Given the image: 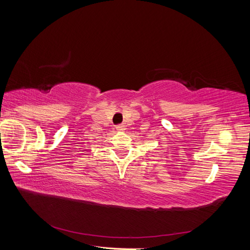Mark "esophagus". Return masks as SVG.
<instances>
[{"mask_svg": "<svg viewBox=\"0 0 250 250\" xmlns=\"http://www.w3.org/2000/svg\"><path fill=\"white\" fill-rule=\"evenodd\" d=\"M117 130L118 131H123L124 130V126L123 125H117Z\"/></svg>", "mask_w": 250, "mask_h": 250, "instance_id": "1", "label": "esophagus"}]
</instances>
